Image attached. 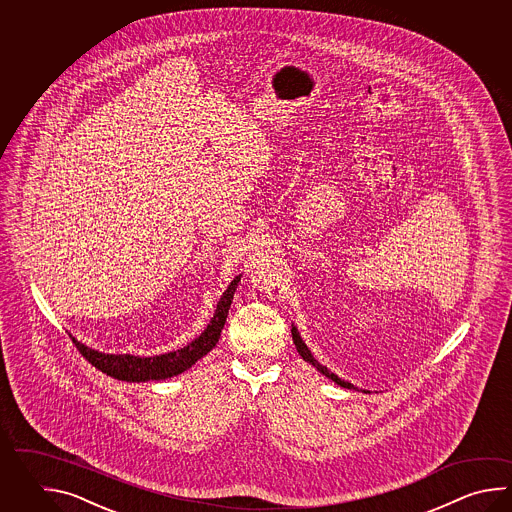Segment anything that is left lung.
Returning <instances> with one entry per match:
<instances>
[{
  "label": "left lung",
  "mask_w": 512,
  "mask_h": 512,
  "mask_svg": "<svg viewBox=\"0 0 512 512\" xmlns=\"http://www.w3.org/2000/svg\"><path fill=\"white\" fill-rule=\"evenodd\" d=\"M291 335H293V342L294 346H296V351L300 353V357L305 360V362H309L311 366H315L316 370L320 371L324 377H327L329 381L335 382V384H338V386H342V388H348V390H357L351 382L348 381H342L338 375H335L333 371L327 370L326 366H322L318 360L313 357V353H311V349L307 348V344H305L304 340H302V337H300V333H298V329L294 327L291 329Z\"/></svg>",
  "instance_id": "left-lung-1"
}]
</instances>
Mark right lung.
<instances>
[{"mask_svg":"<svg viewBox=\"0 0 512 512\" xmlns=\"http://www.w3.org/2000/svg\"><path fill=\"white\" fill-rule=\"evenodd\" d=\"M240 280L241 274L230 282L227 291L221 294L218 307L214 311V316L210 318L208 326L205 327V331L199 337L194 338L190 344H186L185 348L168 351L163 355H153V357H139V355H130V353L115 355V353H102L97 349L87 348L86 344L78 342L73 335H69V337L73 338L78 351L97 370L106 373L113 379L126 382L164 381V379H170L175 375H181L183 371L190 370L197 360L203 359L208 351L218 344Z\"/></svg>","mask_w":512,"mask_h":512,"instance_id":"add662e5","label":"right lung"}]
</instances>
